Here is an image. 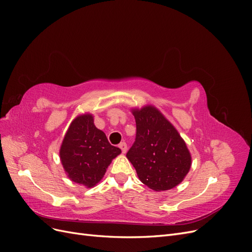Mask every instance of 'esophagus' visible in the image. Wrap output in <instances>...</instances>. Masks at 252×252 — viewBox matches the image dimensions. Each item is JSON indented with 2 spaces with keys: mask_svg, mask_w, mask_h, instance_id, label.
Wrapping results in <instances>:
<instances>
[{
  "mask_svg": "<svg viewBox=\"0 0 252 252\" xmlns=\"http://www.w3.org/2000/svg\"><path fill=\"white\" fill-rule=\"evenodd\" d=\"M119 147L121 148V150H122V152H123V154H125V152L127 151V144H126L125 142H122V143L119 145Z\"/></svg>",
  "mask_w": 252,
  "mask_h": 252,
  "instance_id": "obj_1",
  "label": "esophagus"
}]
</instances>
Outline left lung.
Here are the masks:
<instances>
[{
    "label": "left lung",
    "mask_w": 252,
    "mask_h": 252,
    "mask_svg": "<svg viewBox=\"0 0 252 252\" xmlns=\"http://www.w3.org/2000/svg\"><path fill=\"white\" fill-rule=\"evenodd\" d=\"M132 113L136 134L126 157L139 179L156 191L179 185L191 166L185 142L177 129L152 106L134 109Z\"/></svg>",
    "instance_id": "left-lung-1"
}]
</instances>
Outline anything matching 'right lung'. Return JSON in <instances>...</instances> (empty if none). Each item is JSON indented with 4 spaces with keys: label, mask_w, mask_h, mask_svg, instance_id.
I'll return each mask as SVG.
<instances>
[{
    "label": "right lung",
    "mask_w": 252,
    "mask_h": 252,
    "mask_svg": "<svg viewBox=\"0 0 252 252\" xmlns=\"http://www.w3.org/2000/svg\"><path fill=\"white\" fill-rule=\"evenodd\" d=\"M121 149L112 146L106 134L94 124L91 114L75 119L63 140L61 162L69 179L88 188L100 182Z\"/></svg>",
    "instance_id": "obj_1"
}]
</instances>
